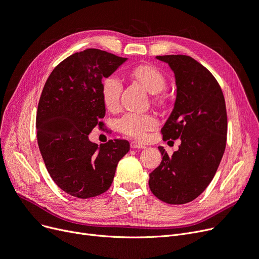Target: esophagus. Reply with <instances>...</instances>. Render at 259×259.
Returning a JSON list of instances; mask_svg holds the SVG:
<instances>
[{"instance_id": "obj_1", "label": "esophagus", "mask_w": 259, "mask_h": 259, "mask_svg": "<svg viewBox=\"0 0 259 259\" xmlns=\"http://www.w3.org/2000/svg\"><path fill=\"white\" fill-rule=\"evenodd\" d=\"M130 147L132 149H135V148H146V146L144 144H142V143H139V142H136V141H132L130 143Z\"/></svg>"}]
</instances>
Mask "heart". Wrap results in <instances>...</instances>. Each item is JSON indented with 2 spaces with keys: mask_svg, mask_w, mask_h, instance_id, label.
I'll return each mask as SVG.
<instances>
[{
  "mask_svg": "<svg viewBox=\"0 0 259 259\" xmlns=\"http://www.w3.org/2000/svg\"><path fill=\"white\" fill-rule=\"evenodd\" d=\"M133 78L137 79L151 94L155 99L162 101L163 92L167 85V80L164 73L157 67L151 65H142L132 70ZM122 92V82L116 74H110L102 80L101 96L105 108L110 111L118 109L120 95ZM159 121L151 114L127 113L117 121L118 130L122 135L131 139L143 141L147 138L148 132L158 128Z\"/></svg>",
  "mask_w": 259,
  "mask_h": 259,
  "instance_id": "heart-1",
  "label": "heart"
}]
</instances>
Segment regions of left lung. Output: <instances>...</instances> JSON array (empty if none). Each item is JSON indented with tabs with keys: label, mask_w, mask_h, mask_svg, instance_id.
<instances>
[{
	"label": "left lung",
	"mask_w": 259,
	"mask_h": 259,
	"mask_svg": "<svg viewBox=\"0 0 259 259\" xmlns=\"http://www.w3.org/2000/svg\"><path fill=\"white\" fill-rule=\"evenodd\" d=\"M157 59L175 73L177 96L163 128V140L180 139L173 156L160 146V165L149 174L152 194L170 205L192 202L213 179L222 160L227 114L221 86L206 67L188 55Z\"/></svg>",
	"instance_id": "obj_1"
}]
</instances>
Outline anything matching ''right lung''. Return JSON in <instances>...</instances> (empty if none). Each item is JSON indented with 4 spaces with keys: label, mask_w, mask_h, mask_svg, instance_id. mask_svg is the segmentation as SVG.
<instances>
[{
    "label": "right lung",
    "mask_w": 259,
    "mask_h": 259,
    "mask_svg": "<svg viewBox=\"0 0 259 259\" xmlns=\"http://www.w3.org/2000/svg\"><path fill=\"white\" fill-rule=\"evenodd\" d=\"M127 59L99 49L67 57L48 78L36 114L37 142L54 183L78 198L98 196L112 185L119 160L129 151L126 140L98 146L89 140L105 107L102 79Z\"/></svg>",
    "instance_id": "1"
}]
</instances>
